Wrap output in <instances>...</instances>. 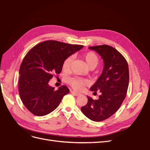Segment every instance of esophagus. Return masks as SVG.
<instances>
[{
    "label": "esophagus",
    "mask_w": 150,
    "mask_h": 150,
    "mask_svg": "<svg viewBox=\"0 0 150 150\" xmlns=\"http://www.w3.org/2000/svg\"><path fill=\"white\" fill-rule=\"evenodd\" d=\"M72 93H73L76 96H80V95H81L80 93H77L76 91H72Z\"/></svg>",
    "instance_id": "esophagus-1"
}]
</instances>
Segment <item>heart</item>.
Masks as SVG:
<instances>
[{"label":"heart","instance_id":"obj_1","mask_svg":"<svg viewBox=\"0 0 150 150\" xmlns=\"http://www.w3.org/2000/svg\"><path fill=\"white\" fill-rule=\"evenodd\" d=\"M84 59L86 62L87 66L91 69H93L96 67L99 62V58L96 53L94 52H88L86 53L83 56ZM72 61V56L67 57L64 61L63 62L62 68L64 71L69 70L70 68L71 62ZM68 83L76 90L80 91L83 88L86 82L80 78H71L68 79Z\"/></svg>","mask_w":150,"mask_h":150}]
</instances>
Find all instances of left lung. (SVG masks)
Listing matches in <instances>:
<instances>
[{"instance_id":"obj_1","label":"left lung","mask_w":150,"mask_h":150,"mask_svg":"<svg viewBox=\"0 0 150 150\" xmlns=\"http://www.w3.org/2000/svg\"><path fill=\"white\" fill-rule=\"evenodd\" d=\"M89 49L98 53L104 61L102 73L90 88L94 93L99 91L101 95L97 100L87 96L88 103L81 110L91 120L101 121L115 114L125 99L129 84L128 64L120 52L108 45Z\"/></svg>"}]
</instances>
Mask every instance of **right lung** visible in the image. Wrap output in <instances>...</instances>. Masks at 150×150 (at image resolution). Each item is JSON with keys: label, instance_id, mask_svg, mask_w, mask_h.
Instances as JSON below:
<instances>
[{"label": "right lung", "instance_id": "add662e5", "mask_svg": "<svg viewBox=\"0 0 150 150\" xmlns=\"http://www.w3.org/2000/svg\"><path fill=\"white\" fill-rule=\"evenodd\" d=\"M57 40H46L32 48L22 61L19 69V93L25 108L38 116L53 111L69 89L63 85L57 90L49 85L54 74H59L66 59L82 49Z\"/></svg>", "mask_w": 150, "mask_h": 150}]
</instances>
